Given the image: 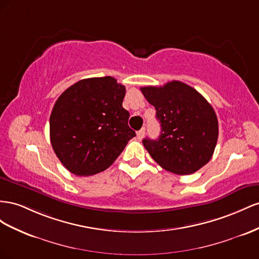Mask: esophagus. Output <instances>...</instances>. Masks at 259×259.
Returning <instances> with one entry per match:
<instances>
[{"mask_svg": "<svg viewBox=\"0 0 259 259\" xmlns=\"http://www.w3.org/2000/svg\"><path fill=\"white\" fill-rule=\"evenodd\" d=\"M144 135H145V128H142L141 130H139V131L137 132V138H138L139 140H142V138L144 137Z\"/></svg>", "mask_w": 259, "mask_h": 259, "instance_id": "34e87169", "label": "esophagus"}]
</instances>
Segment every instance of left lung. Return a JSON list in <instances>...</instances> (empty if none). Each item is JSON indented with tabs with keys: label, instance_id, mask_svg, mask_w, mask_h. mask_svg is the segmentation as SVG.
Listing matches in <instances>:
<instances>
[{
	"label": "left lung",
	"instance_id": "8db88e82",
	"mask_svg": "<svg viewBox=\"0 0 259 259\" xmlns=\"http://www.w3.org/2000/svg\"><path fill=\"white\" fill-rule=\"evenodd\" d=\"M141 91L156 109L161 129L158 139L142 141L152 158L177 175L193 174L207 164L217 144L218 120L203 95L176 80Z\"/></svg>",
	"mask_w": 259,
	"mask_h": 259
}]
</instances>
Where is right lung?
Segmentation results:
<instances>
[{
  "instance_id": "add662e5",
  "label": "right lung",
  "mask_w": 259,
  "mask_h": 259,
  "mask_svg": "<svg viewBox=\"0 0 259 259\" xmlns=\"http://www.w3.org/2000/svg\"><path fill=\"white\" fill-rule=\"evenodd\" d=\"M124 85L113 77L88 78L65 90L50 117L52 147L64 167L76 176L108 168L136 132L122 107Z\"/></svg>"
}]
</instances>
